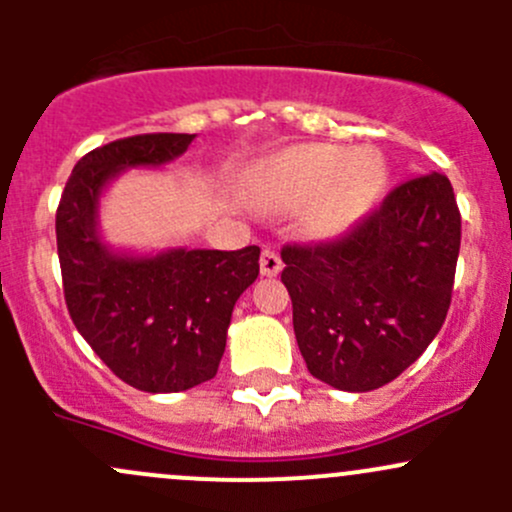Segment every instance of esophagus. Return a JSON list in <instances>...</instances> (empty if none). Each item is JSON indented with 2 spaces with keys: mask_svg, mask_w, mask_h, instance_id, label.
<instances>
[{
  "mask_svg": "<svg viewBox=\"0 0 512 512\" xmlns=\"http://www.w3.org/2000/svg\"><path fill=\"white\" fill-rule=\"evenodd\" d=\"M260 270H262V275H265V277L280 275V270H282L280 255H277L275 250H262V255H260Z\"/></svg>",
  "mask_w": 512,
  "mask_h": 512,
  "instance_id": "obj_1",
  "label": "esophagus"
}]
</instances>
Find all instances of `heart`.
I'll return each mask as SVG.
<instances>
[{"label":"heart","instance_id":"1","mask_svg":"<svg viewBox=\"0 0 512 512\" xmlns=\"http://www.w3.org/2000/svg\"><path fill=\"white\" fill-rule=\"evenodd\" d=\"M386 168L371 151L299 146L262 163L250 178V195L262 208H294L307 200V227L319 237L347 232L364 218L384 188Z\"/></svg>","mask_w":512,"mask_h":512}]
</instances>
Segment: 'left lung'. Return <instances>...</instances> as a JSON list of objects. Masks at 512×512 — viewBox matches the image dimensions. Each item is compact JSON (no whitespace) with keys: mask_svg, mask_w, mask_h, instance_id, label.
I'll use <instances>...</instances> for the list:
<instances>
[{"mask_svg":"<svg viewBox=\"0 0 512 512\" xmlns=\"http://www.w3.org/2000/svg\"><path fill=\"white\" fill-rule=\"evenodd\" d=\"M461 250L451 180L396 185L344 235L282 247V282L309 374L371 391L404 374L446 322Z\"/></svg>","mask_w":512,"mask_h":512,"instance_id":"8db88e82","label":"left lung"}]
</instances>
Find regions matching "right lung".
I'll return each mask as SVG.
<instances>
[{
    "mask_svg": "<svg viewBox=\"0 0 512 512\" xmlns=\"http://www.w3.org/2000/svg\"><path fill=\"white\" fill-rule=\"evenodd\" d=\"M195 133H141L86 153L56 208V250L71 322L133 389L173 394L218 374L237 297L260 275V247L121 257L98 237L103 185L123 168L163 165Z\"/></svg>",
    "mask_w": 512,
    "mask_h": 512,
    "instance_id": "right-lung-1",
    "label": "right lung"
}]
</instances>
